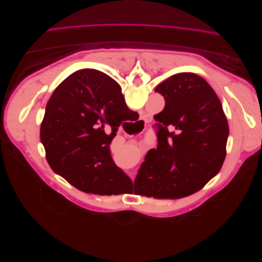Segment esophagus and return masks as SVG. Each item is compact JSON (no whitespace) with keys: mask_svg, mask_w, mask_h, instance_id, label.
I'll return each instance as SVG.
<instances>
[{"mask_svg":"<svg viewBox=\"0 0 262 262\" xmlns=\"http://www.w3.org/2000/svg\"><path fill=\"white\" fill-rule=\"evenodd\" d=\"M145 122V123H147V122H149V121H150V119H149L147 116H144V118L141 120V122ZM131 178H132V180L134 179V173H133V175H132V173H131Z\"/></svg>","mask_w":262,"mask_h":262,"instance_id":"34e87169","label":"esophagus"}]
</instances>
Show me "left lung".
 Wrapping results in <instances>:
<instances>
[{
	"mask_svg": "<svg viewBox=\"0 0 262 262\" xmlns=\"http://www.w3.org/2000/svg\"><path fill=\"white\" fill-rule=\"evenodd\" d=\"M155 92L165 100L156 115L158 147L147 152L135 181L149 197L189 196L221 169L228 121L212 87L195 73L173 74Z\"/></svg>",
	"mask_w": 262,
	"mask_h": 262,
	"instance_id": "obj_1",
	"label": "left lung"
}]
</instances>
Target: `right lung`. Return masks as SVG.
<instances>
[{
	"label": "right lung",
	"instance_id": "add662e5",
	"mask_svg": "<svg viewBox=\"0 0 262 262\" xmlns=\"http://www.w3.org/2000/svg\"><path fill=\"white\" fill-rule=\"evenodd\" d=\"M129 110L119 84L96 69L61 82L46 106L40 140L51 168L77 189L117 195L132 184L112 159L110 145Z\"/></svg>",
	"mask_w": 262,
	"mask_h": 262
}]
</instances>
